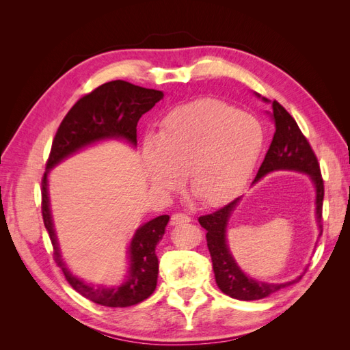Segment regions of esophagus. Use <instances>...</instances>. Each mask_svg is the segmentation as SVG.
<instances>
[{
	"instance_id": "1",
	"label": "esophagus",
	"mask_w": 350,
	"mask_h": 350,
	"mask_svg": "<svg viewBox=\"0 0 350 350\" xmlns=\"http://www.w3.org/2000/svg\"><path fill=\"white\" fill-rule=\"evenodd\" d=\"M188 221H191V217L185 213H181V211H176V213H174L171 217L172 225H183V224H188Z\"/></svg>"
}]
</instances>
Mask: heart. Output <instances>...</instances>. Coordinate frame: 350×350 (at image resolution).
Listing matches in <instances>:
<instances>
[{
    "instance_id": "obj_1",
    "label": "heart",
    "mask_w": 350,
    "mask_h": 350,
    "mask_svg": "<svg viewBox=\"0 0 350 350\" xmlns=\"http://www.w3.org/2000/svg\"><path fill=\"white\" fill-rule=\"evenodd\" d=\"M264 142L254 116L219 100L189 103L169 111L156 137L143 143L149 181L163 193L183 185L187 171L194 197L221 204L247 184Z\"/></svg>"
}]
</instances>
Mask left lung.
Returning a JSON list of instances; mask_svg holds the SVG:
<instances>
[{
  "mask_svg": "<svg viewBox=\"0 0 350 350\" xmlns=\"http://www.w3.org/2000/svg\"><path fill=\"white\" fill-rule=\"evenodd\" d=\"M271 107V118L276 131H274L273 140L270 143L266 157H264V161L258 169L257 176L254 179V183H257L261 176L267 175L269 172L279 171V169H291V171L310 174L315 184L317 191V219H319L321 224L324 181L321 176L319 159H317L310 142L306 140V137L302 134L298 124L292 118V115L286 111L278 100H273ZM238 201L239 198H235L226 206L211 211L208 215L200 216L198 221L200 225L207 230V247L211 257V262H213V271L219 289L229 295L230 298H235L239 301L262 299L274 292L299 282L301 278L288 283L271 284L252 280L239 270L237 262L229 254L226 245V224L230 213L237 207ZM320 228L323 232V225H320Z\"/></svg>",
  "mask_w": 350,
  "mask_h": 350,
  "instance_id": "8db88e82",
  "label": "left lung"
}]
</instances>
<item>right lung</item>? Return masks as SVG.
<instances>
[{
  "label": "right lung",
  "mask_w": 350,
  "mask_h": 350,
  "mask_svg": "<svg viewBox=\"0 0 350 350\" xmlns=\"http://www.w3.org/2000/svg\"><path fill=\"white\" fill-rule=\"evenodd\" d=\"M161 99H163V93L161 90L140 88L124 80L108 81L90 93H86L72 105L64 120L61 121L54 140H52L46 161V171L81 147L102 139L122 137L135 144L137 122L143 113L150 111ZM46 175L48 172L42 176L40 188L42 217H44V225L52 242V250H54L52 256H54L57 266L64 273L71 288L86 299L103 306H112V308L137 305L149 298L156 289L159 273L154 248L165 234L169 216H159L147 221L135 232L130 245L131 266L129 280L116 289L93 288V286L74 278L59 257L49 213Z\"/></svg>",
  "instance_id": "obj_1"
}]
</instances>
